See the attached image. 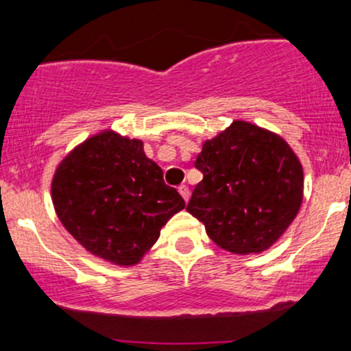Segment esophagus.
Instances as JSON below:
<instances>
[{"label":"esophagus","instance_id":"1","mask_svg":"<svg viewBox=\"0 0 351 351\" xmlns=\"http://www.w3.org/2000/svg\"><path fill=\"white\" fill-rule=\"evenodd\" d=\"M178 191H180V195L183 196L184 202H188V198H190V190H188L186 184H180V186H178Z\"/></svg>","mask_w":351,"mask_h":351}]
</instances>
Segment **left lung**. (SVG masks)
Returning <instances> with one entry per match:
<instances>
[{
	"label": "left lung",
	"mask_w": 351,
	"mask_h": 351,
	"mask_svg": "<svg viewBox=\"0 0 351 351\" xmlns=\"http://www.w3.org/2000/svg\"><path fill=\"white\" fill-rule=\"evenodd\" d=\"M203 173L186 210L219 248L261 253L291 225L303 202V168L290 145L253 123L233 121L203 143Z\"/></svg>",
	"instance_id": "obj_1"
}]
</instances>
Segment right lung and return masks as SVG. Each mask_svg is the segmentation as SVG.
Returning <instances> with one entry per match:
<instances>
[{"label":"right lung","mask_w":351,"mask_h":351,"mask_svg":"<svg viewBox=\"0 0 351 351\" xmlns=\"http://www.w3.org/2000/svg\"><path fill=\"white\" fill-rule=\"evenodd\" d=\"M56 215L91 255L119 267L140 263L161 228L184 208L143 141L101 132L58 165L51 183Z\"/></svg>","instance_id":"right-lung-1"}]
</instances>
